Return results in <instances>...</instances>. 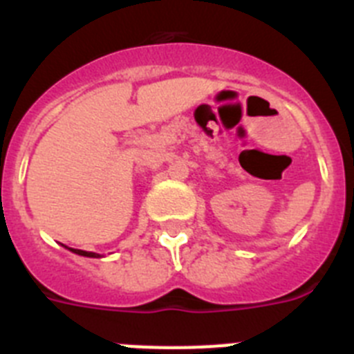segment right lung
I'll list each match as a JSON object with an SVG mask.
<instances>
[{"mask_svg":"<svg viewBox=\"0 0 354 354\" xmlns=\"http://www.w3.org/2000/svg\"><path fill=\"white\" fill-rule=\"evenodd\" d=\"M71 252L77 253V255H84V257H101V255H97V253L93 252H84V250H74V248H68Z\"/></svg>","mask_w":354,"mask_h":354,"instance_id":"1","label":"right lung"}]
</instances>
